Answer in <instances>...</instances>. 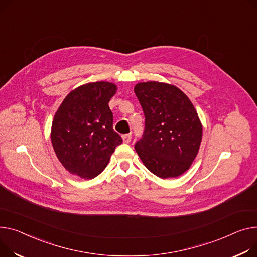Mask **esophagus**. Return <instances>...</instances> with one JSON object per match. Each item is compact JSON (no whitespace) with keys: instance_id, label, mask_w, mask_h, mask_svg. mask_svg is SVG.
<instances>
[{"instance_id":"obj_1","label":"esophagus","mask_w":257,"mask_h":257,"mask_svg":"<svg viewBox=\"0 0 257 257\" xmlns=\"http://www.w3.org/2000/svg\"><path fill=\"white\" fill-rule=\"evenodd\" d=\"M123 142L125 143V144H129L130 142H131V134L130 133H128V134H124L123 136Z\"/></svg>"}]
</instances>
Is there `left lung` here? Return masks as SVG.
Returning a JSON list of instances; mask_svg holds the SVG:
<instances>
[{
	"label": "left lung",
	"mask_w": 257,
	"mask_h": 257,
	"mask_svg": "<svg viewBox=\"0 0 257 257\" xmlns=\"http://www.w3.org/2000/svg\"><path fill=\"white\" fill-rule=\"evenodd\" d=\"M134 93L146 117L136 153L155 176H181L195 159L202 136L193 104L180 89L163 82H140Z\"/></svg>",
	"instance_id": "obj_1"
}]
</instances>
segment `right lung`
<instances>
[{"mask_svg": "<svg viewBox=\"0 0 257 257\" xmlns=\"http://www.w3.org/2000/svg\"><path fill=\"white\" fill-rule=\"evenodd\" d=\"M115 84L96 81L80 85L66 96L51 126L56 155L68 172L93 179L103 170L114 149L123 143L113 130L108 102Z\"/></svg>", "mask_w": 257, "mask_h": 257, "instance_id": "add662e5", "label": "right lung"}]
</instances>
